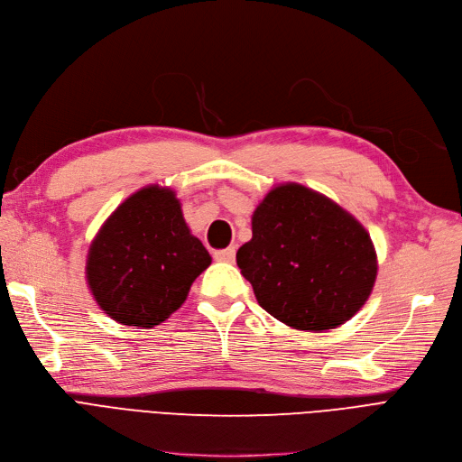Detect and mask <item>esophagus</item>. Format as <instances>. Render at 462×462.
<instances>
[{"mask_svg":"<svg viewBox=\"0 0 462 462\" xmlns=\"http://www.w3.org/2000/svg\"><path fill=\"white\" fill-rule=\"evenodd\" d=\"M235 254H236L235 246H229V248H224V250H216V252H214V258H216L217 262L233 263V262H235Z\"/></svg>","mask_w":462,"mask_h":462,"instance_id":"obj_1","label":"esophagus"}]
</instances>
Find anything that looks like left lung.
Wrapping results in <instances>:
<instances>
[{
  "label": "left lung",
  "instance_id": "1",
  "mask_svg": "<svg viewBox=\"0 0 462 462\" xmlns=\"http://www.w3.org/2000/svg\"><path fill=\"white\" fill-rule=\"evenodd\" d=\"M236 263L258 304L298 330L342 325L376 279V254L359 221L296 183L273 189L258 206Z\"/></svg>",
  "mask_w": 462,
  "mask_h": 462
}]
</instances>
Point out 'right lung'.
Returning <instances> with one entry per match:
<instances>
[{"label":"right lung","instance_id":"add662e5","mask_svg":"<svg viewBox=\"0 0 462 462\" xmlns=\"http://www.w3.org/2000/svg\"><path fill=\"white\" fill-rule=\"evenodd\" d=\"M212 258L189 233L170 189L147 187L122 202L95 236L88 282L103 311L130 327L166 321Z\"/></svg>","mask_w":462,"mask_h":462}]
</instances>
